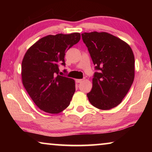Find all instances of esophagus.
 <instances>
[{"instance_id": "obj_1", "label": "esophagus", "mask_w": 152, "mask_h": 152, "mask_svg": "<svg viewBox=\"0 0 152 152\" xmlns=\"http://www.w3.org/2000/svg\"><path fill=\"white\" fill-rule=\"evenodd\" d=\"M82 80H83L82 79H76V82H77V83H80V82H81Z\"/></svg>"}]
</instances>
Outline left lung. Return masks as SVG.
<instances>
[{
	"mask_svg": "<svg viewBox=\"0 0 152 152\" xmlns=\"http://www.w3.org/2000/svg\"><path fill=\"white\" fill-rule=\"evenodd\" d=\"M82 37L99 70L94 73L88 99L97 109H113L121 102L134 80L133 51L124 41L107 32L83 33Z\"/></svg>",
	"mask_w": 152,
	"mask_h": 152,
	"instance_id": "1",
	"label": "left lung"
}]
</instances>
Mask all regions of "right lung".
Listing matches in <instances>:
<instances>
[{
	"instance_id": "1",
	"label": "right lung",
	"mask_w": 152,
	"mask_h": 152,
	"mask_svg": "<svg viewBox=\"0 0 152 152\" xmlns=\"http://www.w3.org/2000/svg\"><path fill=\"white\" fill-rule=\"evenodd\" d=\"M80 39L79 33H59L41 38L28 49L22 61L23 84L41 110L58 114L69 106L75 81L60 76L59 64L65 66V53Z\"/></svg>"
}]
</instances>
